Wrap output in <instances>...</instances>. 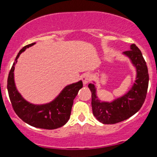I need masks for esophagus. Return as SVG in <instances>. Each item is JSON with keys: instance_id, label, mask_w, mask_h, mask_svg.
Returning a JSON list of instances; mask_svg holds the SVG:
<instances>
[{"instance_id": "esophagus-1", "label": "esophagus", "mask_w": 157, "mask_h": 157, "mask_svg": "<svg viewBox=\"0 0 157 157\" xmlns=\"http://www.w3.org/2000/svg\"><path fill=\"white\" fill-rule=\"evenodd\" d=\"M82 82H83L84 85L89 83L90 81H91V75H90L89 74H85V75H82Z\"/></svg>"}]
</instances>
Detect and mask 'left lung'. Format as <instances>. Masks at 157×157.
I'll list each match as a JSON object with an SVG mask.
<instances>
[{"mask_svg": "<svg viewBox=\"0 0 157 157\" xmlns=\"http://www.w3.org/2000/svg\"><path fill=\"white\" fill-rule=\"evenodd\" d=\"M123 53L131 59L137 71L135 83L128 92L112 102H100L97 100L94 85H89L93 114L103 124H115L131 117L141 109L146 98L149 75L141 51L136 45L132 44L130 50Z\"/></svg>", "mask_w": 157, "mask_h": 157, "instance_id": "1", "label": "left lung"}]
</instances>
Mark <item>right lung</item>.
Listing matches in <instances>:
<instances>
[{
  "instance_id": "add662e5",
  "label": "right lung",
  "mask_w": 157,
  "mask_h": 157,
  "mask_svg": "<svg viewBox=\"0 0 157 157\" xmlns=\"http://www.w3.org/2000/svg\"><path fill=\"white\" fill-rule=\"evenodd\" d=\"M35 43L23 47L17 54L15 62L11 68L7 80V89L12 106L16 114L29 125L44 129H55L62 127L71 115L74 99L79 90L82 88V82L79 81L66 86L59 96L50 103L45 105H33L21 97L17 91L14 81V70L17 60L22 52L33 46Z\"/></svg>"
}]
</instances>
